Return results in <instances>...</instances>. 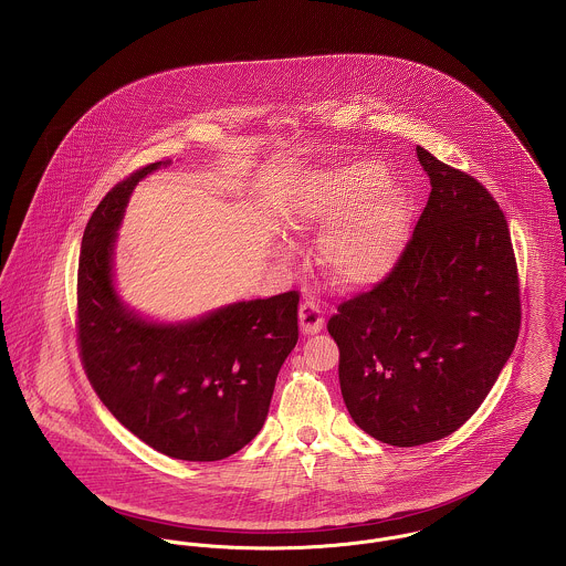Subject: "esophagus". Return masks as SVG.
I'll return each instance as SVG.
<instances>
[{
    "label": "esophagus",
    "instance_id": "esophagus-1",
    "mask_svg": "<svg viewBox=\"0 0 566 566\" xmlns=\"http://www.w3.org/2000/svg\"><path fill=\"white\" fill-rule=\"evenodd\" d=\"M301 332L314 335L325 327V310L318 301L305 300L300 307Z\"/></svg>",
    "mask_w": 566,
    "mask_h": 566
}]
</instances>
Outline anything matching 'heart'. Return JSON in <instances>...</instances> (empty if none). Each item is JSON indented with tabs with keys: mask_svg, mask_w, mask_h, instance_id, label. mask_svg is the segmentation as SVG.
<instances>
[{
	"mask_svg": "<svg viewBox=\"0 0 566 566\" xmlns=\"http://www.w3.org/2000/svg\"><path fill=\"white\" fill-rule=\"evenodd\" d=\"M295 231H318V261L335 286L364 289L398 263L408 239V192L385 184V168L371 160L342 163L307 175L286 205Z\"/></svg>",
	"mask_w": 566,
	"mask_h": 566,
	"instance_id": "1",
	"label": "heart"
}]
</instances>
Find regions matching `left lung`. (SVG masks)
I'll return each mask as SVG.
<instances>
[{
	"mask_svg": "<svg viewBox=\"0 0 566 566\" xmlns=\"http://www.w3.org/2000/svg\"><path fill=\"white\" fill-rule=\"evenodd\" d=\"M428 205L396 266L327 323L353 421L394 447L462 428L511 357L522 301L517 263L494 197L417 147Z\"/></svg>",
	"mask_w": 566,
	"mask_h": 566,
	"instance_id": "1",
	"label": "left lung"
}]
</instances>
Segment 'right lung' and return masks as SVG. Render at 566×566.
<instances>
[{
	"label": "right lung",
	"mask_w": 566,
	"mask_h": 566,
	"mask_svg": "<svg viewBox=\"0 0 566 566\" xmlns=\"http://www.w3.org/2000/svg\"><path fill=\"white\" fill-rule=\"evenodd\" d=\"M134 170L92 213L76 273V344L113 417L151 449L218 462L261 432L277 371L300 339V293L241 301L186 325L145 323L113 289V243Z\"/></svg>",
	"instance_id": "1"
}]
</instances>
